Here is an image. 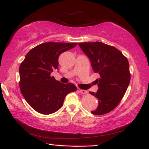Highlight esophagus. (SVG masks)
Instances as JSON below:
<instances>
[{
	"instance_id": "obj_1",
	"label": "esophagus",
	"mask_w": 149,
	"mask_h": 149,
	"mask_svg": "<svg viewBox=\"0 0 149 149\" xmlns=\"http://www.w3.org/2000/svg\"><path fill=\"white\" fill-rule=\"evenodd\" d=\"M79 93H81V94H86V93H88L87 91L82 90V89H79Z\"/></svg>"
}]
</instances>
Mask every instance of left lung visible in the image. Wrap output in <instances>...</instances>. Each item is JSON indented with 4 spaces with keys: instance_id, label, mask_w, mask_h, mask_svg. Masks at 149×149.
Returning a JSON list of instances; mask_svg holds the SVG:
<instances>
[{
    "instance_id": "1",
    "label": "left lung",
    "mask_w": 149,
    "mask_h": 149,
    "mask_svg": "<svg viewBox=\"0 0 149 149\" xmlns=\"http://www.w3.org/2000/svg\"><path fill=\"white\" fill-rule=\"evenodd\" d=\"M78 45L90 59L94 72L100 76L96 79L98 91L90 92L98 100V107L91 113L101 115L111 111L123 98L130 81L128 59L117 48L102 42Z\"/></svg>"
}]
</instances>
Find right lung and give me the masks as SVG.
<instances>
[{
	"instance_id": "add662e5",
	"label": "right lung",
	"mask_w": 149,
	"mask_h": 149,
	"mask_svg": "<svg viewBox=\"0 0 149 149\" xmlns=\"http://www.w3.org/2000/svg\"><path fill=\"white\" fill-rule=\"evenodd\" d=\"M77 43L46 42L40 44L26 54L19 66V87L28 104L44 115L55 113L63 106L64 98L77 90L74 84H64L51 76L58 70V57L71 49Z\"/></svg>"
}]
</instances>
